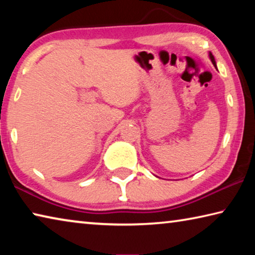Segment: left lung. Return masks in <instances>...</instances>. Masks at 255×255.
Here are the masks:
<instances>
[{
  "instance_id": "8db88e82",
  "label": "left lung",
  "mask_w": 255,
  "mask_h": 255,
  "mask_svg": "<svg viewBox=\"0 0 255 255\" xmlns=\"http://www.w3.org/2000/svg\"><path fill=\"white\" fill-rule=\"evenodd\" d=\"M209 58H210V60H211V63L214 64V66L216 67V60H215V57L213 56V54L210 53V51H209Z\"/></svg>"
}]
</instances>
